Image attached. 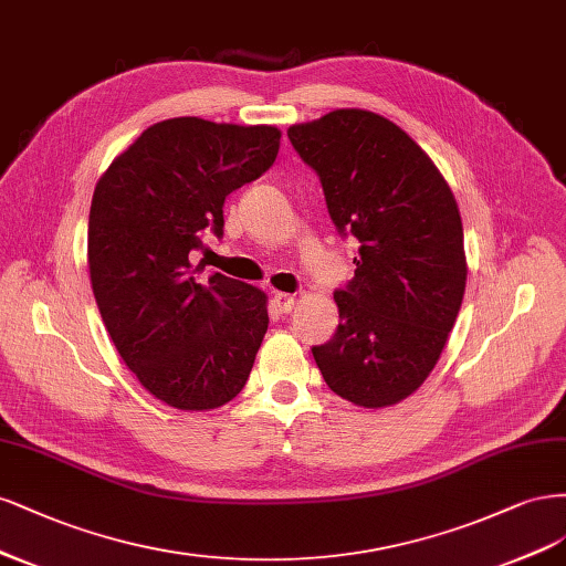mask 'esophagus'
Here are the masks:
<instances>
[{
	"label": "esophagus",
	"instance_id": "34e87169",
	"mask_svg": "<svg viewBox=\"0 0 566 566\" xmlns=\"http://www.w3.org/2000/svg\"><path fill=\"white\" fill-rule=\"evenodd\" d=\"M294 303L296 298L291 294H284V291H275V294H272V307H275L277 313H291V310H294Z\"/></svg>",
	"mask_w": 566,
	"mask_h": 566
}]
</instances>
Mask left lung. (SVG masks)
Returning a JSON list of instances; mask_svg holds the SVG:
<instances>
[{
    "label": "left lung",
    "instance_id": "1",
    "mask_svg": "<svg viewBox=\"0 0 566 566\" xmlns=\"http://www.w3.org/2000/svg\"><path fill=\"white\" fill-rule=\"evenodd\" d=\"M286 134L336 230L359 242L355 277L334 291L338 329L313 357L348 402H402L434 369L465 294L459 205L421 145L376 113L343 107Z\"/></svg>",
    "mask_w": 566,
    "mask_h": 566
}]
</instances>
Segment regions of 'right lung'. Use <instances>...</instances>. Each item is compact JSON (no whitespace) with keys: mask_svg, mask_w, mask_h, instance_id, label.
<instances>
[{"mask_svg":"<svg viewBox=\"0 0 566 566\" xmlns=\"http://www.w3.org/2000/svg\"><path fill=\"white\" fill-rule=\"evenodd\" d=\"M268 124L174 117L148 126L101 176L88 211L91 289L107 334L140 386L184 411L240 395L268 332L261 289L190 253L223 237L226 197L280 153Z\"/></svg>","mask_w":566,"mask_h":566,"instance_id":"1","label":"right lung"}]
</instances>
